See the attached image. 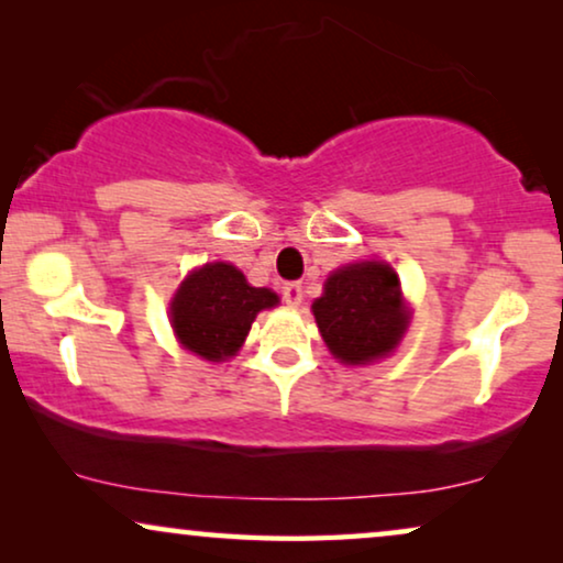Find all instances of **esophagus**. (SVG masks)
<instances>
[{"mask_svg": "<svg viewBox=\"0 0 563 563\" xmlns=\"http://www.w3.org/2000/svg\"><path fill=\"white\" fill-rule=\"evenodd\" d=\"M282 299L289 305V308H299V305H302V299H305L302 284H299V282H287V284H284V287H282Z\"/></svg>", "mask_w": 563, "mask_h": 563, "instance_id": "1", "label": "esophagus"}]
</instances>
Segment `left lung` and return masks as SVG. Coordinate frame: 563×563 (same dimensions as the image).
Returning <instances> with one entry per match:
<instances>
[{"label": "left lung", "mask_w": 563, "mask_h": 563, "mask_svg": "<svg viewBox=\"0 0 563 563\" xmlns=\"http://www.w3.org/2000/svg\"><path fill=\"white\" fill-rule=\"evenodd\" d=\"M312 316L335 360L367 364L390 354L406 331L408 312L398 274L388 264L364 261L328 276Z\"/></svg>", "instance_id": "8db88e82"}]
</instances>
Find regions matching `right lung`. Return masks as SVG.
I'll list each match as a JSON object with an SVG mask.
<instances>
[{
	"label": "right lung",
	"mask_w": 563,
	"mask_h": 563,
	"mask_svg": "<svg viewBox=\"0 0 563 563\" xmlns=\"http://www.w3.org/2000/svg\"><path fill=\"white\" fill-rule=\"evenodd\" d=\"M276 302L272 289L251 287L235 266L217 261L180 284L170 308L173 328L188 352L222 362L243 346L255 316Z\"/></svg>",
	"instance_id": "1"
}]
</instances>
